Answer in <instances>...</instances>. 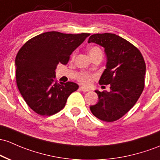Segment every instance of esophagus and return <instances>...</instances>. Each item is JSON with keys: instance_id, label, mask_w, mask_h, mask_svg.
Listing matches in <instances>:
<instances>
[{"instance_id": "esophagus-1", "label": "esophagus", "mask_w": 160, "mask_h": 160, "mask_svg": "<svg viewBox=\"0 0 160 160\" xmlns=\"http://www.w3.org/2000/svg\"><path fill=\"white\" fill-rule=\"evenodd\" d=\"M80 89L81 91H83V92H88V91H89V89L86 88V87H80Z\"/></svg>"}]
</instances>
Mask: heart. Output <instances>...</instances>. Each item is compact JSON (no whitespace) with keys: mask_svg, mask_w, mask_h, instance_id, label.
<instances>
[{"mask_svg":"<svg viewBox=\"0 0 160 160\" xmlns=\"http://www.w3.org/2000/svg\"><path fill=\"white\" fill-rule=\"evenodd\" d=\"M102 54V53L101 49H100L99 47L94 46L89 49V54L90 57L92 55H95V54ZM79 80H80L82 83L84 84V85H89V84L90 83L91 78L88 74L83 73L80 75V77H79Z\"/></svg>","mask_w":160,"mask_h":160,"instance_id":"1","label":"heart"}]
</instances>
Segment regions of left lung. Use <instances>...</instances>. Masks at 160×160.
<instances>
[{
  "instance_id": "1",
  "label": "left lung",
  "mask_w": 160,
  "mask_h": 160,
  "mask_svg": "<svg viewBox=\"0 0 160 160\" xmlns=\"http://www.w3.org/2000/svg\"><path fill=\"white\" fill-rule=\"evenodd\" d=\"M88 42L103 47L107 58L106 68L99 84H110V92L95 90L99 101L90 110L96 118L115 122L134 106L144 88L146 64L134 45L112 33L93 34Z\"/></svg>"
}]
</instances>
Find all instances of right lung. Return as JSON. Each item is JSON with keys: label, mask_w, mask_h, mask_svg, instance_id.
<instances>
[{"label": "right lung", "mask_w": 160, "mask_h": 160, "mask_svg": "<svg viewBox=\"0 0 160 160\" xmlns=\"http://www.w3.org/2000/svg\"><path fill=\"white\" fill-rule=\"evenodd\" d=\"M90 34L47 32L31 38L15 60L16 78L26 104L40 115H52L65 106L68 98L79 88L73 82L58 83L55 70L67 64L70 55Z\"/></svg>", "instance_id": "right-lung-1"}]
</instances>
